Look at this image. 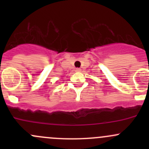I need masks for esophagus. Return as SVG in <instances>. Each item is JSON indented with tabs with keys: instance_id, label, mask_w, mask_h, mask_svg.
Returning <instances> with one entry per match:
<instances>
[{
	"instance_id": "34e87169",
	"label": "esophagus",
	"mask_w": 149,
	"mask_h": 149,
	"mask_svg": "<svg viewBox=\"0 0 149 149\" xmlns=\"http://www.w3.org/2000/svg\"><path fill=\"white\" fill-rule=\"evenodd\" d=\"M80 68H76V71H77V72H79V71H80Z\"/></svg>"
}]
</instances>
